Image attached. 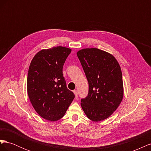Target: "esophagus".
Listing matches in <instances>:
<instances>
[{
	"label": "esophagus",
	"mask_w": 151,
	"mask_h": 151,
	"mask_svg": "<svg viewBox=\"0 0 151 151\" xmlns=\"http://www.w3.org/2000/svg\"><path fill=\"white\" fill-rule=\"evenodd\" d=\"M74 94H75L76 98H78V93H77V90H74Z\"/></svg>",
	"instance_id": "obj_1"
}]
</instances>
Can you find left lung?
<instances>
[{
    "mask_svg": "<svg viewBox=\"0 0 151 151\" xmlns=\"http://www.w3.org/2000/svg\"><path fill=\"white\" fill-rule=\"evenodd\" d=\"M88 79V96L81 99L86 116L94 122L106 119L122 101L123 87L121 68L112 55L98 48L77 53Z\"/></svg>",
    "mask_w": 151,
    "mask_h": 151,
    "instance_id": "1",
    "label": "left lung"
}]
</instances>
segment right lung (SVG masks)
<instances>
[{
    "label": "right lung",
    "instance_id": "1",
    "mask_svg": "<svg viewBox=\"0 0 151 151\" xmlns=\"http://www.w3.org/2000/svg\"><path fill=\"white\" fill-rule=\"evenodd\" d=\"M71 49L56 47L38 52L31 60L27 79L30 101L40 116L55 122L64 116L75 98L68 89L63 66Z\"/></svg>",
    "mask_w": 151,
    "mask_h": 151
}]
</instances>
